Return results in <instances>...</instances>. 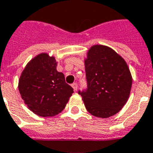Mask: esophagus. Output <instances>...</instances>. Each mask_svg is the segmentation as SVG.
<instances>
[{
    "label": "esophagus",
    "mask_w": 153,
    "mask_h": 153,
    "mask_svg": "<svg viewBox=\"0 0 153 153\" xmlns=\"http://www.w3.org/2000/svg\"><path fill=\"white\" fill-rule=\"evenodd\" d=\"M72 87H73V88L74 89V91H76L77 90V88H78V85L76 83H73V85H72Z\"/></svg>",
    "instance_id": "obj_1"
}]
</instances>
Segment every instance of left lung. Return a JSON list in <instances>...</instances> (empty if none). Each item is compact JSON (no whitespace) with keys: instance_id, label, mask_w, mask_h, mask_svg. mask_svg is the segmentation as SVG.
<instances>
[{"instance_id":"1","label":"left lung","mask_w":153,"mask_h":153,"mask_svg":"<svg viewBox=\"0 0 153 153\" xmlns=\"http://www.w3.org/2000/svg\"><path fill=\"white\" fill-rule=\"evenodd\" d=\"M88 88L80 92L88 112L100 118L117 114L128 100L132 77L125 59L112 48L93 45L85 59Z\"/></svg>"}]
</instances>
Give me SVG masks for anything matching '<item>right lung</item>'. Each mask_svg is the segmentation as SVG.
I'll list each match as a JSON object with an SVG mask.
<instances>
[{
    "label": "right lung",
    "mask_w": 153,
    "mask_h": 153,
    "mask_svg": "<svg viewBox=\"0 0 153 153\" xmlns=\"http://www.w3.org/2000/svg\"><path fill=\"white\" fill-rule=\"evenodd\" d=\"M54 56L42 53L24 68L18 82L21 98L28 109L42 117H54L65 108L73 93L65 75L56 70Z\"/></svg>",
    "instance_id": "right-lung-1"
}]
</instances>
